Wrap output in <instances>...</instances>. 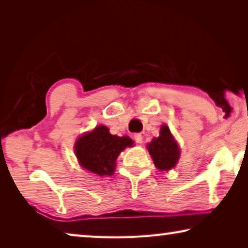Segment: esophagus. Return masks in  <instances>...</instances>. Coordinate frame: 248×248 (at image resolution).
<instances>
[{"label":"esophagus","mask_w":248,"mask_h":248,"mask_svg":"<svg viewBox=\"0 0 248 248\" xmlns=\"http://www.w3.org/2000/svg\"><path fill=\"white\" fill-rule=\"evenodd\" d=\"M133 139H134V141L137 142V143H142V140H143V138H142L141 133H136L133 136Z\"/></svg>","instance_id":"esophagus-1"}]
</instances>
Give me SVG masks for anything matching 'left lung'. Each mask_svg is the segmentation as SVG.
I'll return each mask as SVG.
<instances>
[{
	"label": "left lung",
	"mask_w": 248,
	"mask_h": 248,
	"mask_svg": "<svg viewBox=\"0 0 248 248\" xmlns=\"http://www.w3.org/2000/svg\"><path fill=\"white\" fill-rule=\"evenodd\" d=\"M155 166L161 170H169L176 165L179 158L178 145L171 137L167 125H162L158 138H154L148 145Z\"/></svg>",
	"instance_id": "8db88e82"
}]
</instances>
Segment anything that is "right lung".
Masks as SVG:
<instances>
[{
    "instance_id": "1",
    "label": "right lung",
    "mask_w": 248,
    "mask_h": 248,
    "mask_svg": "<svg viewBox=\"0 0 248 248\" xmlns=\"http://www.w3.org/2000/svg\"><path fill=\"white\" fill-rule=\"evenodd\" d=\"M132 144L128 137L114 136L109 133L107 127L98 125L79 138L75 144V154L85 170L99 176L111 175L119 153Z\"/></svg>"
}]
</instances>
